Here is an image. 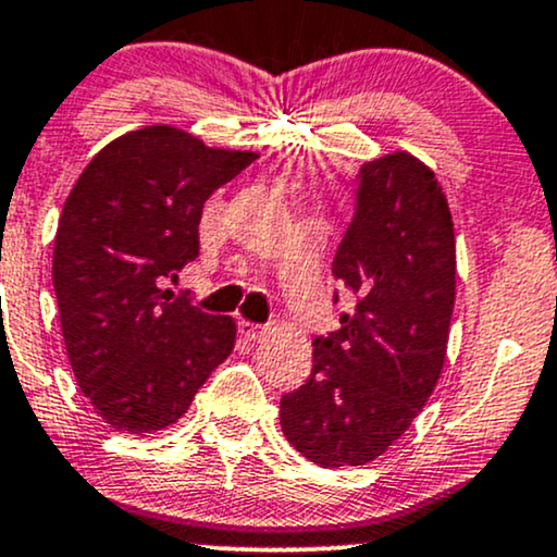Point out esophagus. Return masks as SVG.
Segmentation results:
<instances>
[{
	"mask_svg": "<svg viewBox=\"0 0 557 557\" xmlns=\"http://www.w3.org/2000/svg\"><path fill=\"white\" fill-rule=\"evenodd\" d=\"M237 330H240L243 338L253 341V344H256V341H264L267 333H269V330H267L264 325H256V322H248V320L237 322Z\"/></svg>",
	"mask_w": 557,
	"mask_h": 557,
	"instance_id": "obj_1",
	"label": "esophagus"
}]
</instances>
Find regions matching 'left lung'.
<instances>
[{
	"instance_id": "obj_1",
	"label": "left lung",
	"mask_w": 557,
	"mask_h": 557,
	"mask_svg": "<svg viewBox=\"0 0 557 557\" xmlns=\"http://www.w3.org/2000/svg\"><path fill=\"white\" fill-rule=\"evenodd\" d=\"M333 274L359 301L314 338V368L283 396L280 425L317 466H368L412 425L447 359L455 224L423 161L396 150L364 163Z\"/></svg>"
}]
</instances>
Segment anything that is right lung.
I'll list each match as a JSON object with an SVG mask.
<instances>
[{
	"label": "right lung",
	"instance_id": "right-lung-1",
	"mask_svg": "<svg viewBox=\"0 0 557 557\" xmlns=\"http://www.w3.org/2000/svg\"><path fill=\"white\" fill-rule=\"evenodd\" d=\"M256 158L158 124L108 143L73 185L54 235V296L78 388L115 431L176 423L235 348L232 317L163 283L198 259L213 189Z\"/></svg>",
	"mask_w": 557,
	"mask_h": 557
}]
</instances>
